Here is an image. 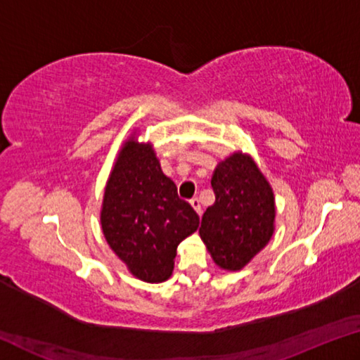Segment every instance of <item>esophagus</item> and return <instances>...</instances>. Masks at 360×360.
<instances>
[{
    "mask_svg": "<svg viewBox=\"0 0 360 360\" xmlns=\"http://www.w3.org/2000/svg\"><path fill=\"white\" fill-rule=\"evenodd\" d=\"M191 206L195 210V212H197V214H200V212H202V205H200V200L198 198H192L191 200Z\"/></svg>",
    "mask_w": 360,
    "mask_h": 360,
    "instance_id": "obj_1",
    "label": "esophagus"
}]
</instances>
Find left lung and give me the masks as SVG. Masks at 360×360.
<instances>
[{"mask_svg":"<svg viewBox=\"0 0 360 360\" xmlns=\"http://www.w3.org/2000/svg\"><path fill=\"white\" fill-rule=\"evenodd\" d=\"M211 186L216 202L205 211L200 236L219 268L240 271L275 233V193L254 158L241 150L217 163Z\"/></svg>","mask_w":360,"mask_h":360,"instance_id":"left-lung-1","label":"left lung"}]
</instances>
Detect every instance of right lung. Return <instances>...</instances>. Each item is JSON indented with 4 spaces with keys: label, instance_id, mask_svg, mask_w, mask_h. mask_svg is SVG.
Segmentation results:
<instances>
[{
    "label": "right lung",
    "instance_id": "right-lung-1",
    "mask_svg": "<svg viewBox=\"0 0 360 360\" xmlns=\"http://www.w3.org/2000/svg\"><path fill=\"white\" fill-rule=\"evenodd\" d=\"M136 131L115 157L100 222L109 248L133 276L162 283L172 276L179 243L198 229L200 221L162 172L154 146L139 143Z\"/></svg>",
    "mask_w": 360,
    "mask_h": 360
}]
</instances>
